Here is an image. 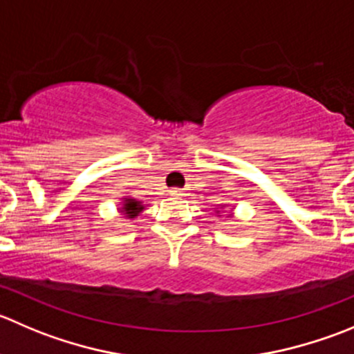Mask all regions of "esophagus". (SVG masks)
Listing matches in <instances>:
<instances>
[{
  "instance_id": "1",
  "label": "esophagus",
  "mask_w": 354,
  "mask_h": 354,
  "mask_svg": "<svg viewBox=\"0 0 354 354\" xmlns=\"http://www.w3.org/2000/svg\"><path fill=\"white\" fill-rule=\"evenodd\" d=\"M169 195H173V197H183L185 190H183V188L174 187V188H171V190H169Z\"/></svg>"
}]
</instances>
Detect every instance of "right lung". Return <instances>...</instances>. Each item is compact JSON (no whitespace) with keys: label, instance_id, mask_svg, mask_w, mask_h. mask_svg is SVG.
Returning <instances> with one entry per match:
<instances>
[{"label":"right lung","instance_id":"right-lung-1","mask_svg":"<svg viewBox=\"0 0 354 354\" xmlns=\"http://www.w3.org/2000/svg\"><path fill=\"white\" fill-rule=\"evenodd\" d=\"M143 211L142 202L136 201V198H124V204H122V211L126 214V218H136L140 212Z\"/></svg>","mask_w":354,"mask_h":354}]
</instances>
